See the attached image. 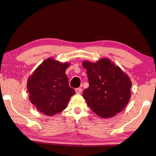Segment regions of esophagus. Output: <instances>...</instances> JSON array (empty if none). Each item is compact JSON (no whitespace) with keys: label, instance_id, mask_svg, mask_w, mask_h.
Here are the masks:
<instances>
[{"label":"esophagus","instance_id":"1","mask_svg":"<svg viewBox=\"0 0 156 156\" xmlns=\"http://www.w3.org/2000/svg\"><path fill=\"white\" fill-rule=\"evenodd\" d=\"M81 92H82V88H78L76 89V93H80Z\"/></svg>","mask_w":156,"mask_h":156}]
</instances>
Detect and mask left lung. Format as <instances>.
Listing matches in <instances>:
<instances>
[{"mask_svg":"<svg viewBox=\"0 0 156 156\" xmlns=\"http://www.w3.org/2000/svg\"><path fill=\"white\" fill-rule=\"evenodd\" d=\"M89 87L84 99L93 111L102 118H110L123 111L130 98L131 81L127 75L109 59L97 63L85 61Z\"/></svg>","mask_w":156,"mask_h":156,"instance_id":"8db88e82","label":"left lung"}]
</instances>
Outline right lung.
<instances>
[{
	"label": "right lung",
	"instance_id": "1",
	"mask_svg": "<svg viewBox=\"0 0 156 156\" xmlns=\"http://www.w3.org/2000/svg\"><path fill=\"white\" fill-rule=\"evenodd\" d=\"M69 63L48 58L39 66L27 84L29 98L37 109L53 115L67 107L70 98L76 93L70 88L66 70Z\"/></svg>",
	"mask_w": 156,
	"mask_h": 156
}]
</instances>
